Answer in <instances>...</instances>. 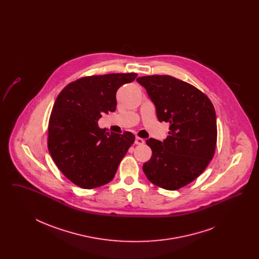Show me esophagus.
I'll use <instances>...</instances> for the list:
<instances>
[{
    "mask_svg": "<svg viewBox=\"0 0 259 259\" xmlns=\"http://www.w3.org/2000/svg\"><path fill=\"white\" fill-rule=\"evenodd\" d=\"M135 144L136 145H139V146H142V145H144L145 144V140H143V139H141V138H136L135 140Z\"/></svg>",
    "mask_w": 259,
    "mask_h": 259,
    "instance_id": "obj_1",
    "label": "esophagus"
}]
</instances>
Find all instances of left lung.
Listing matches in <instances>:
<instances>
[{"instance_id": "8db88e82", "label": "left lung", "mask_w": 259, "mask_h": 259, "mask_svg": "<svg viewBox=\"0 0 259 259\" xmlns=\"http://www.w3.org/2000/svg\"><path fill=\"white\" fill-rule=\"evenodd\" d=\"M137 81L146 88L158 120L170 123L163 142L147 140L152 156L143 170L153 185L177 190L198 178L214 154V108L196 87L171 75L141 76Z\"/></svg>"}]
</instances>
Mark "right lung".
Here are the masks:
<instances>
[{"label":"right lung","instance_id":"add662e5","mask_svg":"<svg viewBox=\"0 0 259 259\" xmlns=\"http://www.w3.org/2000/svg\"><path fill=\"white\" fill-rule=\"evenodd\" d=\"M137 74H109L79 78L56 99L49 123V150L64 176L85 189L110 183L135 141L101 129L103 113L116 109V92Z\"/></svg>","mask_w":259,"mask_h":259}]
</instances>
